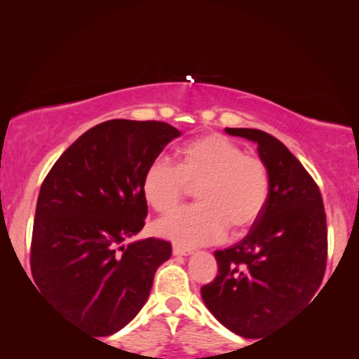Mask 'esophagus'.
I'll list each match as a JSON object with an SVG mask.
<instances>
[{
    "label": "esophagus",
    "instance_id": "1",
    "mask_svg": "<svg viewBox=\"0 0 359 359\" xmlns=\"http://www.w3.org/2000/svg\"><path fill=\"white\" fill-rule=\"evenodd\" d=\"M191 253H193L191 248L181 247V245H173V255H176V257H188Z\"/></svg>",
    "mask_w": 359,
    "mask_h": 359
}]
</instances>
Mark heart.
Masks as SVG:
<instances>
[{
  "mask_svg": "<svg viewBox=\"0 0 359 359\" xmlns=\"http://www.w3.org/2000/svg\"><path fill=\"white\" fill-rule=\"evenodd\" d=\"M196 189L198 205L180 209L156 224V232L181 247L217 242L230 227L242 232L262 215L269 198V171L238 144L209 134L178 150V165L158 156L145 170L142 191L156 212H170Z\"/></svg>",
  "mask_w": 359,
  "mask_h": 359,
  "instance_id": "obj_1",
  "label": "heart"
}]
</instances>
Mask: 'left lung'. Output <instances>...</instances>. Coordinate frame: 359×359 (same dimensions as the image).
I'll use <instances>...</instances> for the list:
<instances>
[{"label":"left lung","instance_id":"obj_1","mask_svg":"<svg viewBox=\"0 0 359 359\" xmlns=\"http://www.w3.org/2000/svg\"><path fill=\"white\" fill-rule=\"evenodd\" d=\"M225 132L258 145L269 171V198L238 243L214 252L219 273L201 287V296L230 332L259 338L291 318L320 287L325 209L316 181L276 137L258 129Z\"/></svg>","mask_w":359,"mask_h":359}]
</instances>
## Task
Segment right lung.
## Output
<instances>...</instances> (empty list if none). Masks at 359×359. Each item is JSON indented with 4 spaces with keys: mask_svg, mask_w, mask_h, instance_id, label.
I'll return each instance as SVG.
<instances>
[{
    "mask_svg": "<svg viewBox=\"0 0 359 359\" xmlns=\"http://www.w3.org/2000/svg\"><path fill=\"white\" fill-rule=\"evenodd\" d=\"M180 135L158 121L101 122L68 147L43 180L32 278L78 328L97 337L119 332L144 307L156 268L171 257V243L160 238L122 243L145 225V170Z\"/></svg>",
    "mask_w": 359,
    "mask_h": 359,
    "instance_id": "right-lung-1",
    "label": "right lung"
}]
</instances>
